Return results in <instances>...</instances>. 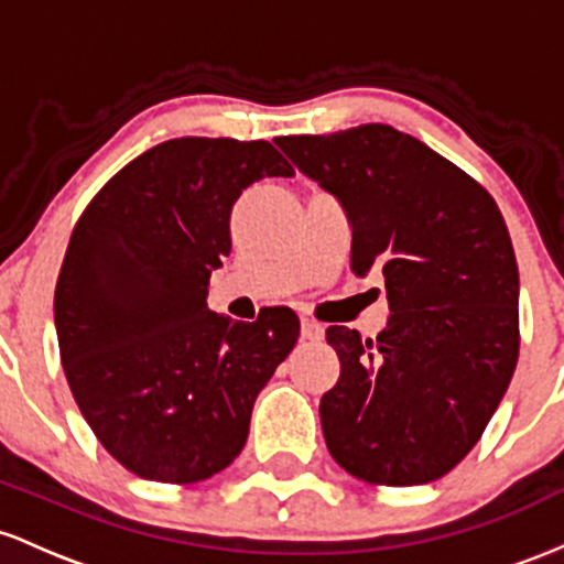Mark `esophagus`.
<instances>
[{"mask_svg": "<svg viewBox=\"0 0 564 564\" xmlns=\"http://www.w3.org/2000/svg\"><path fill=\"white\" fill-rule=\"evenodd\" d=\"M301 338L316 344V340L325 338V327H322L319 322H314V319H303L301 322Z\"/></svg>", "mask_w": 564, "mask_h": 564, "instance_id": "esophagus-1", "label": "esophagus"}]
</instances>
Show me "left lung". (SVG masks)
Returning <instances> with one entry per match:
<instances>
[{
  "label": "left lung",
  "instance_id": "8db88e82",
  "mask_svg": "<svg viewBox=\"0 0 564 564\" xmlns=\"http://www.w3.org/2000/svg\"><path fill=\"white\" fill-rule=\"evenodd\" d=\"M276 145L351 220V269H381L389 325L327 327L340 359L322 397L327 451L367 485H426L455 469L501 404L520 357V271L496 199L391 124Z\"/></svg>",
  "mask_w": 564,
  "mask_h": 564
}]
</instances>
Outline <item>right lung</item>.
<instances>
[{"mask_svg": "<svg viewBox=\"0 0 564 564\" xmlns=\"http://www.w3.org/2000/svg\"><path fill=\"white\" fill-rule=\"evenodd\" d=\"M293 173L269 141L175 138L79 215L55 284L63 372L100 445L138 477L202 482L242 453L301 322L284 306L234 322L207 308V284L231 252L234 202Z\"/></svg>", "mask_w": 564, "mask_h": 564, "instance_id": "obj_1", "label": "right lung"}]
</instances>
